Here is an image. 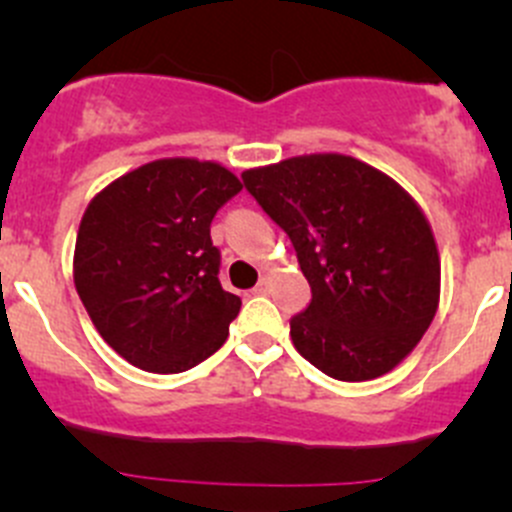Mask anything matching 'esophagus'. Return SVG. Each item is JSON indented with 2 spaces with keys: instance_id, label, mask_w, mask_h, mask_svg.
Segmentation results:
<instances>
[{
  "instance_id": "34e87169",
  "label": "esophagus",
  "mask_w": 512,
  "mask_h": 512,
  "mask_svg": "<svg viewBox=\"0 0 512 512\" xmlns=\"http://www.w3.org/2000/svg\"><path fill=\"white\" fill-rule=\"evenodd\" d=\"M270 285H272V277L270 275H262L260 282H257V287L252 289L255 294H267L270 292Z\"/></svg>"
}]
</instances>
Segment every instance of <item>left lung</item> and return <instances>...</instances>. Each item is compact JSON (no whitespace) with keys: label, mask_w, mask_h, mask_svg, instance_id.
<instances>
[{"label":"left lung","mask_w":512,"mask_h":512,"mask_svg":"<svg viewBox=\"0 0 512 512\" xmlns=\"http://www.w3.org/2000/svg\"><path fill=\"white\" fill-rule=\"evenodd\" d=\"M292 240L312 302L289 322L294 349L339 381L406 359L441 297V257L418 203L374 165L312 153L242 173Z\"/></svg>","instance_id":"left-lung-1"}]
</instances>
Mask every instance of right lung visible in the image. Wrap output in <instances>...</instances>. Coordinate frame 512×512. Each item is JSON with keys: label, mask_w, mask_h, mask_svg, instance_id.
<instances>
[{"label": "right lung", "mask_w": 512, "mask_h": 512, "mask_svg": "<svg viewBox=\"0 0 512 512\" xmlns=\"http://www.w3.org/2000/svg\"><path fill=\"white\" fill-rule=\"evenodd\" d=\"M242 190L215 160L160 158L108 183L86 208L74 285L103 342L153 374L218 352L240 297L218 280L215 213Z\"/></svg>", "instance_id": "1"}]
</instances>
